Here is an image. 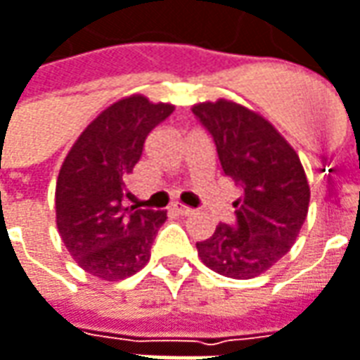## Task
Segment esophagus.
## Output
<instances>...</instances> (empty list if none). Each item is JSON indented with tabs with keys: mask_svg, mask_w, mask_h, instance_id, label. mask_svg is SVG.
<instances>
[{
	"mask_svg": "<svg viewBox=\"0 0 360 360\" xmlns=\"http://www.w3.org/2000/svg\"><path fill=\"white\" fill-rule=\"evenodd\" d=\"M171 210H173V212H177V214H181V216H189V214L193 212L191 207H187V205H183V203H173V205H171Z\"/></svg>",
	"mask_w": 360,
	"mask_h": 360,
	"instance_id": "obj_1",
	"label": "esophagus"
}]
</instances>
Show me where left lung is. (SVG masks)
<instances>
[{"mask_svg": "<svg viewBox=\"0 0 360 360\" xmlns=\"http://www.w3.org/2000/svg\"><path fill=\"white\" fill-rule=\"evenodd\" d=\"M193 116L214 142L220 171L240 189L234 220L198 243V255L224 277L252 279L285 257L306 222L304 167L285 138L238 103H200Z\"/></svg>", "mask_w": 360, "mask_h": 360, "instance_id": "obj_1", "label": "left lung"}]
</instances>
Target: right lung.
Instances as JSON below:
<instances>
[{
    "mask_svg": "<svg viewBox=\"0 0 360 360\" xmlns=\"http://www.w3.org/2000/svg\"><path fill=\"white\" fill-rule=\"evenodd\" d=\"M173 114L146 97L120 99L85 128L56 181V226L71 257L94 277L126 279L150 259L167 220L160 210L130 205L128 175L148 134Z\"/></svg>",
    "mask_w": 360,
    "mask_h": 360,
    "instance_id": "obj_1",
    "label": "right lung"
}]
</instances>
